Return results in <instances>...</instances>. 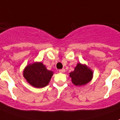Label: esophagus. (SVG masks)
Instances as JSON below:
<instances>
[{"mask_svg":"<svg viewBox=\"0 0 120 120\" xmlns=\"http://www.w3.org/2000/svg\"><path fill=\"white\" fill-rule=\"evenodd\" d=\"M59 72H61V73H64V72H65V70L64 69H60V70H59Z\"/></svg>","mask_w":120,"mask_h":120,"instance_id":"obj_1","label":"esophagus"}]
</instances>
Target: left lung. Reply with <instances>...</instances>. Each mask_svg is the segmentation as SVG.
Wrapping results in <instances>:
<instances>
[{"label": "left lung", "instance_id": "1", "mask_svg": "<svg viewBox=\"0 0 120 120\" xmlns=\"http://www.w3.org/2000/svg\"><path fill=\"white\" fill-rule=\"evenodd\" d=\"M70 77L72 82L76 86H82L87 84L93 78V72L86 65L78 63L74 71L71 72Z\"/></svg>", "mask_w": 120, "mask_h": 120}]
</instances>
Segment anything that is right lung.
Instances as JSON below:
<instances>
[{
    "label": "right lung",
    "mask_w": 120,
    "mask_h": 120,
    "mask_svg": "<svg viewBox=\"0 0 120 120\" xmlns=\"http://www.w3.org/2000/svg\"><path fill=\"white\" fill-rule=\"evenodd\" d=\"M53 72L49 71L42 62L28 64L23 71V77L35 88H43L48 85Z\"/></svg>",
    "instance_id": "obj_1"
}]
</instances>
